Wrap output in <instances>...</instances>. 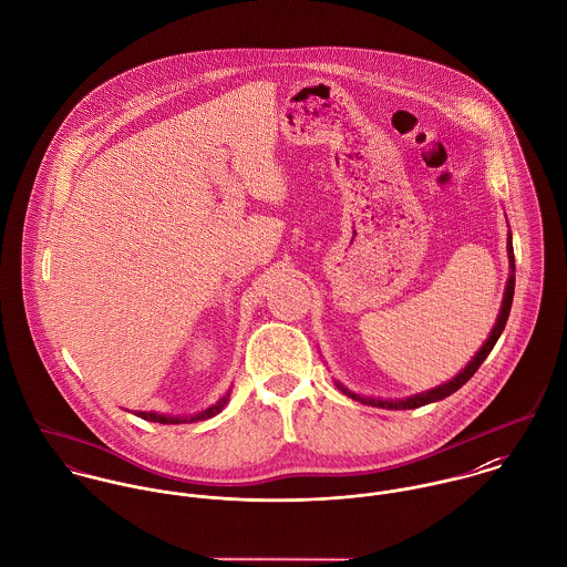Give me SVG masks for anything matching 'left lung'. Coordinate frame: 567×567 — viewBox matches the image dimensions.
<instances>
[{"label":"left lung","instance_id":"8db88e82","mask_svg":"<svg viewBox=\"0 0 567 567\" xmlns=\"http://www.w3.org/2000/svg\"><path fill=\"white\" fill-rule=\"evenodd\" d=\"M506 249H508V265H511V274H508V282H506V289H504V298H502V307H499V316H497V322L495 327L491 329L488 333V340L482 343V348L475 352V357L453 377L450 381H445L443 385H436L427 392H421V394H412L408 399H374V396H363V394H357V392H350L348 388H343L340 381L338 388L346 396L363 403V405H372V408H383V410H414V408H421V405H427V403H436V401H443L447 399L450 394H453L455 390H460L473 374L475 370L482 365V361L488 357V352L493 350L495 341L499 340L504 327H506V320H508V313H511V305H513V293H515V256H513V236L508 231V243H506Z\"/></svg>","mask_w":567,"mask_h":567}]
</instances>
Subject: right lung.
<instances>
[{"label": "right lung", "mask_w": 567, "mask_h": 567, "mask_svg": "<svg viewBox=\"0 0 567 567\" xmlns=\"http://www.w3.org/2000/svg\"><path fill=\"white\" fill-rule=\"evenodd\" d=\"M227 401H229V390H227L226 394H224L217 403H213L210 408H206V410H202L199 414H193V416H171V414H157V412H137V416L144 419V421H151V423H162V425L195 423V421H204V419H210V416L219 414V412L226 408Z\"/></svg>", "instance_id": "right-lung-1"}]
</instances>
